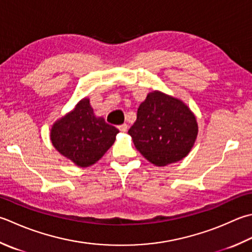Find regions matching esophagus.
Listing matches in <instances>:
<instances>
[{"label":"esophagus","mask_w":252,"mask_h":252,"mask_svg":"<svg viewBox=\"0 0 252 252\" xmlns=\"http://www.w3.org/2000/svg\"><path fill=\"white\" fill-rule=\"evenodd\" d=\"M118 127H119V130H120L121 132H126V131L127 130V125H126V123H123V125L119 126Z\"/></svg>","instance_id":"1"}]
</instances>
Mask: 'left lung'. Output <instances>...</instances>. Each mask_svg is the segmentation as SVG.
<instances>
[{
	"label": "left lung",
	"instance_id": "obj_1",
	"mask_svg": "<svg viewBox=\"0 0 252 252\" xmlns=\"http://www.w3.org/2000/svg\"><path fill=\"white\" fill-rule=\"evenodd\" d=\"M127 133L136 150L161 167L189 154L198 135V123L184 101L154 91L140 105L136 121Z\"/></svg>",
	"mask_w": 252,
	"mask_h": 252
}]
</instances>
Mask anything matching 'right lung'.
<instances>
[{
	"instance_id": "right-lung-1",
	"label": "right lung",
	"mask_w": 252,
	"mask_h": 252,
	"mask_svg": "<svg viewBox=\"0 0 252 252\" xmlns=\"http://www.w3.org/2000/svg\"><path fill=\"white\" fill-rule=\"evenodd\" d=\"M119 130L94 115L88 98L53 123L50 139L56 150L80 167L95 164L116 141Z\"/></svg>"
}]
</instances>
